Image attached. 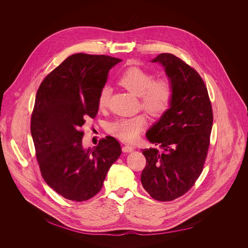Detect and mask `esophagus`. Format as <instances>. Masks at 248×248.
<instances>
[{
  "label": "esophagus",
  "instance_id": "esophagus-1",
  "mask_svg": "<svg viewBox=\"0 0 248 248\" xmlns=\"http://www.w3.org/2000/svg\"><path fill=\"white\" fill-rule=\"evenodd\" d=\"M134 147L133 146H130V145H125V146H123L122 147V151L124 152V153H129V152H132V151H134Z\"/></svg>",
  "mask_w": 248,
  "mask_h": 248
}]
</instances>
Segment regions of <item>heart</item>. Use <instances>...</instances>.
I'll list each match as a JSON object with an SVG mask.
<instances>
[{"label": "heart", "mask_w": 248, "mask_h": 248, "mask_svg": "<svg viewBox=\"0 0 248 248\" xmlns=\"http://www.w3.org/2000/svg\"><path fill=\"white\" fill-rule=\"evenodd\" d=\"M119 84L140 96V106L149 113L158 116L164 114L172 106L175 89L170 80L155 79V75L140 68H130L124 71ZM111 89L105 85L98 94V106L105 108L108 106ZM147 125V117L138 114L131 117H118L108 125V131L116 138L127 142L136 141Z\"/></svg>", "instance_id": "heart-1"}]
</instances>
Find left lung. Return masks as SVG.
<instances>
[{
	"mask_svg": "<svg viewBox=\"0 0 248 248\" xmlns=\"http://www.w3.org/2000/svg\"><path fill=\"white\" fill-rule=\"evenodd\" d=\"M160 63L175 89L171 108L147 132L158 145L143 149L146 166L141 183L159 202H171L187 193L201 176L210 145L213 109L207 88L198 71L171 53H160Z\"/></svg>",
	"mask_w": 248,
	"mask_h": 248,
	"instance_id": "1",
	"label": "left lung"
}]
</instances>
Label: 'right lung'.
<instances>
[{"label": "right lung", "instance_id": "obj_1", "mask_svg": "<svg viewBox=\"0 0 248 248\" xmlns=\"http://www.w3.org/2000/svg\"><path fill=\"white\" fill-rule=\"evenodd\" d=\"M121 61L108 55L72 54L45 77L37 91L31 120L37 161L46 184L67 200L94 197L121 155L112 137L93 149L82 146L85 119L96 116L108 72Z\"/></svg>", "mask_w": 248, "mask_h": 248}]
</instances>
